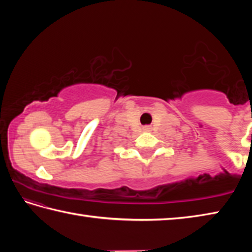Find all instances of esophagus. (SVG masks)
Returning a JSON list of instances; mask_svg holds the SVG:
<instances>
[{
	"mask_svg": "<svg viewBox=\"0 0 252 252\" xmlns=\"http://www.w3.org/2000/svg\"><path fill=\"white\" fill-rule=\"evenodd\" d=\"M149 129H150V127H149V126H144V130H149Z\"/></svg>",
	"mask_w": 252,
	"mask_h": 252,
	"instance_id": "obj_1",
	"label": "esophagus"
}]
</instances>
